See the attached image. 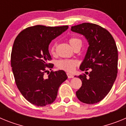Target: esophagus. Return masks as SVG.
I'll use <instances>...</instances> for the list:
<instances>
[{"label":"esophagus","instance_id":"esophagus-1","mask_svg":"<svg viewBox=\"0 0 126 126\" xmlns=\"http://www.w3.org/2000/svg\"><path fill=\"white\" fill-rule=\"evenodd\" d=\"M66 75H67V76H68V78H69V79L73 78V77H74L73 74H70V73H67V74H66Z\"/></svg>","mask_w":126,"mask_h":126}]
</instances>
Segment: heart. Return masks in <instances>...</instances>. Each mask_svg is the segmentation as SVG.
Masks as SVG:
<instances>
[{
	"mask_svg": "<svg viewBox=\"0 0 126 126\" xmlns=\"http://www.w3.org/2000/svg\"><path fill=\"white\" fill-rule=\"evenodd\" d=\"M68 42L72 47L73 48L76 45H82L81 40L76 37H72L68 39ZM56 47V44H52L51 46V52L54 53ZM77 61L75 60H70V59H63L58 62L57 66L58 68L67 72H73L75 70V67L77 65Z\"/></svg>",
	"mask_w": 126,
	"mask_h": 126,
	"instance_id": "b5f03b06",
	"label": "heart"
}]
</instances>
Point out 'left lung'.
Wrapping results in <instances>:
<instances>
[{
    "label": "left lung",
    "mask_w": 126,
    "mask_h": 126,
    "mask_svg": "<svg viewBox=\"0 0 126 126\" xmlns=\"http://www.w3.org/2000/svg\"><path fill=\"white\" fill-rule=\"evenodd\" d=\"M71 30L87 39L89 47L80 69L91 70L88 77L85 74L78 76L82 86L76 92L77 97L84 103H96L108 94L116 79L117 47L110 33L99 25L84 23L72 27Z\"/></svg>",
    "instance_id": "8db88e82"
}]
</instances>
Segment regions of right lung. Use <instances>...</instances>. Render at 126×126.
Listing matches in <instances>:
<instances>
[{
    "label": "right lung",
    "instance_id": "1",
    "mask_svg": "<svg viewBox=\"0 0 126 126\" xmlns=\"http://www.w3.org/2000/svg\"><path fill=\"white\" fill-rule=\"evenodd\" d=\"M68 28V26L46 27L35 25L27 28L16 37L11 56L13 75L17 88L24 98L33 105L44 107L53 103L60 85L67 79L65 72H49L54 64L49 45L51 40Z\"/></svg>",
    "mask_w": 126,
    "mask_h": 126
}]
</instances>
